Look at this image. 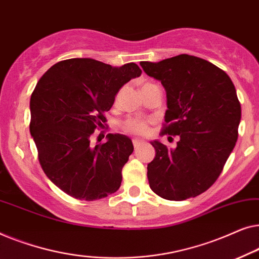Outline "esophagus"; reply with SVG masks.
<instances>
[{
    "label": "esophagus",
    "mask_w": 259,
    "mask_h": 259,
    "mask_svg": "<svg viewBox=\"0 0 259 259\" xmlns=\"http://www.w3.org/2000/svg\"><path fill=\"white\" fill-rule=\"evenodd\" d=\"M143 143H144L143 141L136 140V138H134V140H133V144H134V147H135V148H138V147H140L141 144H143Z\"/></svg>",
    "instance_id": "obj_1"
}]
</instances>
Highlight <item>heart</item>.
I'll use <instances>...</instances> for the list:
<instances>
[{"instance_id":"heart-1","label":"heart","mask_w":259,"mask_h":259,"mask_svg":"<svg viewBox=\"0 0 259 259\" xmlns=\"http://www.w3.org/2000/svg\"><path fill=\"white\" fill-rule=\"evenodd\" d=\"M147 84H150V83H147ZM123 129H124L125 133L128 134L144 135L148 133L149 122L147 119L142 118H128L124 123H123Z\"/></svg>"}]
</instances>
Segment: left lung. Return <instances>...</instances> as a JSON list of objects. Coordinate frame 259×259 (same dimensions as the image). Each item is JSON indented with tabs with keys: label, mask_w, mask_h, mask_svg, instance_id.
<instances>
[{
	"label": "left lung",
	"mask_w": 259,
	"mask_h": 259,
	"mask_svg": "<svg viewBox=\"0 0 259 259\" xmlns=\"http://www.w3.org/2000/svg\"><path fill=\"white\" fill-rule=\"evenodd\" d=\"M140 64L165 89L162 135L180 138L175 149L151 142L149 185L169 201L196 197L216 182L238 138L242 110L234 83L214 64L187 54Z\"/></svg>",
	"instance_id": "8db88e82"
}]
</instances>
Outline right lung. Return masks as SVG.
<instances>
[{
    "mask_svg": "<svg viewBox=\"0 0 259 259\" xmlns=\"http://www.w3.org/2000/svg\"><path fill=\"white\" fill-rule=\"evenodd\" d=\"M136 63L111 67L93 58L57 62L39 78L30 98L31 137L47 177L71 197L96 201L121 187L122 169L134 145L108 134L93 145L95 129L107 121L118 90L141 76Z\"/></svg>",
    "mask_w": 259,
    "mask_h": 259,
    "instance_id": "1",
    "label": "right lung"
}]
</instances>
